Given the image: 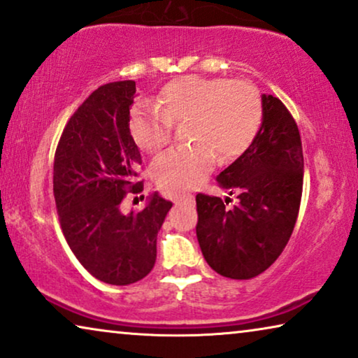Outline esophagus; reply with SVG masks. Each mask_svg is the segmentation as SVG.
Masks as SVG:
<instances>
[{
	"mask_svg": "<svg viewBox=\"0 0 358 358\" xmlns=\"http://www.w3.org/2000/svg\"><path fill=\"white\" fill-rule=\"evenodd\" d=\"M174 203H176V205H179V203H194V197H192V195H187V197L176 199Z\"/></svg>",
	"mask_w": 358,
	"mask_h": 358,
	"instance_id": "obj_1",
	"label": "esophagus"
}]
</instances>
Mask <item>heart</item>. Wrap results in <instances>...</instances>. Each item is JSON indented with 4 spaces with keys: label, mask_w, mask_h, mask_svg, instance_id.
Returning <instances> with one entry per match:
<instances>
[{
    "label": "heart",
    "mask_w": 358,
    "mask_h": 358,
    "mask_svg": "<svg viewBox=\"0 0 358 358\" xmlns=\"http://www.w3.org/2000/svg\"><path fill=\"white\" fill-rule=\"evenodd\" d=\"M156 104L136 106L129 130L141 150L155 153L169 141L173 124L189 120L185 136L194 145L166 151L151 166L156 182L174 194L197 187L217 155L224 163L241 156L256 140L264 117L256 87L222 78H176L161 87Z\"/></svg>",
    "instance_id": "heart-1"
}]
</instances>
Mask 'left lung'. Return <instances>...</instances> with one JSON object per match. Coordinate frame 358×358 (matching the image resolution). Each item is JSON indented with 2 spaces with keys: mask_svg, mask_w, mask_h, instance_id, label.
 <instances>
[{
  "mask_svg": "<svg viewBox=\"0 0 358 358\" xmlns=\"http://www.w3.org/2000/svg\"><path fill=\"white\" fill-rule=\"evenodd\" d=\"M264 117L252 145L217 176L220 187L238 194L233 208L220 197L197 194V239L208 266L244 280L275 262L295 228L303 190V150L298 127L283 102L262 94Z\"/></svg>",
  "mask_w": 358,
  "mask_h": 358,
  "instance_id": "left-lung-1",
  "label": "left lung"
}]
</instances>
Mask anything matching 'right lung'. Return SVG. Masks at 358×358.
Here are the masks:
<instances>
[{
	"label": "right lung",
	"mask_w": 358,
	"mask_h": 358,
	"mask_svg": "<svg viewBox=\"0 0 358 358\" xmlns=\"http://www.w3.org/2000/svg\"><path fill=\"white\" fill-rule=\"evenodd\" d=\"M135 96V81L97 87L68 120L53 163V195L68 246L109 285L148 275L156 236L173 207L155 192L140 212L120 210L127 190H143L136 182L141 155L129 130Z\"/></svg>",
	"instance_id": "right-lung-1"
}]
</instances>
